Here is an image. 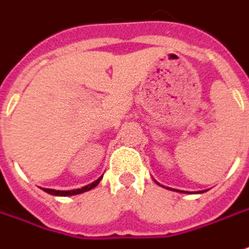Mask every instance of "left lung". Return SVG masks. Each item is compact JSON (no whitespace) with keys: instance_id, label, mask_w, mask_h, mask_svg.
Instances as JSON below:
<instances>
[{"instance_id":"8db88e82","label":"left lung","mask_w":249,"mask_h":249,"mask_svg":"<svg viewBox=\"0 0 249 249\" xmlns=\"http://www.w3.org/2000/svg\"><path fill=\"white\" fill-rule=\"evenodd\" d=\"M176 191H177V190H176ZM181 193H183V191H181ZM201 193H202V191H201Z\"/></svg>"}]
</instances>
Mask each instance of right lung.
Segmentation results:
<instances>
[{"instance_id": "right-lung-1", "label": "right lung", "mask_w": 249, "mask_h": 249, "mask_svg": "<svg viewBox=\"0 0 249 249\" xmlns=\"http://www.w3.org/2000/svg\"><path fill=\"white\" fill-rule=\"evenodd\" d=\"M100 177L98 180H95L94 183H91L89 186L83 187V188H77V190H69V191H59V190H51V188H43L45 193H48V194H51V196H76V194H82V193H86V191H89L91 188H94V187L98 186V183L101 181Z\"/></svg>"}]
</instances>
